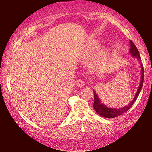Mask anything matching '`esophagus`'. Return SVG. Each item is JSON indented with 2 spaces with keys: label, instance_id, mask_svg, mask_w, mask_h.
<instances>
[{
  "label": "esophagus",
  "instance_id": "34e87169",
  "mask_svg": "<svg viewBox=\"0 0 152 152\" xmlns=\"http://www.w3.org/2000/svg\"><path fill=\"white\" fill-rule=\"evenodd\" d=\"M76 85L79 87H83L85 85V82L82 79H79L77 81H76Z\"/></svg>",
  "mask_w": 152,
  "mask_h": 152
}]
</instances>
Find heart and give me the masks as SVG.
Wrapping results in <instances>:
<instances>
[{
    "mask_svg": "<svg viewBox=\"0 0 152 152\" xmlns=\"http://www.w3.org/2000/svg\"><path fill=\"white\" fill-rule=\"evenodd\" d=\"M99 46V43L98 41H92L91 43H89V44L88 45V46L86 47V55H88V54H90L92 53V52H93L94 50H95L97 48H98ZM107 51H106L104 50H102L100 52V54L101 55H104V54H106V53H107Z\"/></svg>",
    "mask_w": 152,
    "mask_h": 152,
    "instance_id": "obj_1",
    "label": "heart"
}]
</instances>
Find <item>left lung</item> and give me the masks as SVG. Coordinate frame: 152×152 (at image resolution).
Instances as JSON below:
<instances>
[{"label": "left lung", "mask_w": 152, "mask_h": 152, "mask_svg": "<svg viewBox=\"0 0 152 152\" xmlns=\"http://www.w3.org/2000/svg\"><path fill=\"white\" fill-rule=\"evenodd\" d=\"M129 53L133 57L138 60V62H140V67H141V76H140V84H139L138 88L137 90V92L135 95L134 97V99L128 105L123 107L122 108H109L104 104L101 102V100L97 96L96 92L95 90H93V93H94V103H93V108H94L95 111H96L97 113H98L99 115L102 116L104 118H113L118 117L122 113H125L128 111L129 109L132 107V106L134 104L135 102H136V99L138 98L139 93H140L141 89H142V85H143V80H144V69H143L142 64L140 62V56L139 54V52L134 45V43L132 42V41H130V50Z\"/></svg>", "instance_id": "1"}]
</instances>
